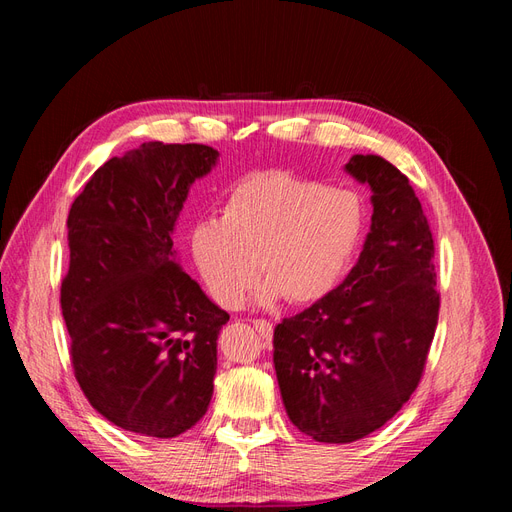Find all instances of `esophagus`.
<instances>
[{
    "label": "esophagus",
    "instance_id": "obj_1",
    "mask_svg": "<svg viewBox=\"0 0 512 512\" xmlns=\"http://www.w3.org/2000/svg\"><path fill=\"white\" fill-rule=\"evenodd\" d=\"M254 327L258 331V335L262 339H267V342L273 337V324L271 322H267V320H254Z\"/></svg>",
    "mask_w": 512,
    "mask_h": 512
}]
</instances>
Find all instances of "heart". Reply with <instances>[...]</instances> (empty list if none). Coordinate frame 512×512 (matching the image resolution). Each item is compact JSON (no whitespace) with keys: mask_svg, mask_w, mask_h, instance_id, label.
<instances>
[{"mask_svg":"<svg viewBox=\"0 0 512 512\" xmlns=\"http://www.w3.org/2000/svg\"><path fill=\"white\" fill-rule=\"evenodd\" d=\"M365 230L361 196L286 170L243 177L220 220L192 230V258L213 301L237 309L260 275L258 301L312 305L342 284Z\"/></svg>","mask_w":512,"mask_h":512,"instance_id":"1","label":"heart"}]
</instances>
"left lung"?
<instances>
[{
    "label": "left lung",
    "instance_id": "1",
    "mask_svg": "<svg viewBox=\"0 0 512 512\" xmlns=\"http://www.w3.org/2000/svg\"><path fill=\"white\" fill-rule=\"evenodd\" d=\"M344 170L371 190L363 252L329 297L273 333L286 414L327 444L361 440L401 410L423 376L440 309L433 237L408 177L380 156H352Z\"/></svg>",
    "mask_w": 512,
    "mask_h": 512
}]
</instances>
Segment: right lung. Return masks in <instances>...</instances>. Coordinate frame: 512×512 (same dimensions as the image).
<instances>
[{
    "instance_id": "1",
    "label": "right lung",
    "mask_w": 512,
    "mask_h": 512,
    "mask_svg": "<svg viewBox=\"0 0 512 512\" xmlns=\"http://www.w3.org/2000/svg\"><path fill=\"white\" fill-rule=\"evenodd\" d=\"M220 153L143 143L104 162L68 213L61 314L74 376L106 421L175 438L205 416L228 314L183 271L173 247L192 183Z\"/></svg>"
}]
</instances>
